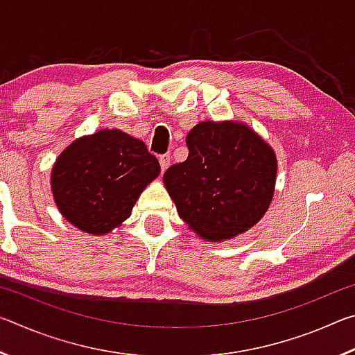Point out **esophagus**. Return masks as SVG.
Masks as SVG:
<instances>
[{
  "label": "esophagus",
  "mask_w": 355,
  "mask_h": 355,
  "mask_svg": "<svg viewBox=\"0 0 355 355\" xmlns=\"http://www.w3.org/2000/svg\"><path fill=\"white\" fill-rule=\"evenodd\" d=\"M159 164H161V171H166L167 167L171 166V155L169 153L161 155L159 156Z\"/></svg>",
  "instance_id": "34e87169"
}]
</instances>
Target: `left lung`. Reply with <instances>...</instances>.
<instances>
[{
    "label": "left lung",
    "instance_id": "8db88e82",
    "mask_svg": "<svg viewBox=\"0 0 355 355\" xmlns=\"http://www.w3.org/2000/svg\"><path fill=\"white\" fill-rule=\"evenodd\" d=\"M188 159L163 175L178 216L197 236L220 243L250 230L271 205L277 156L249 125L203 120L186 136Z\"/></svg>",
    "mask_w": 355,
    "mask_h": 355
}]
</instances>
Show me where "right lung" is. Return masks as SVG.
<instances>
[{
	"instance_id": "right-lung-1",
	"label": "right lung",
	"mask_w": 355,
	"mask_h": 355,
	"mask_svg": "<svg viewBox=\"0 0 355 355\" xmlns=\"http://www.w3.org/2000/svg\"><path fill=\"white\" fill-rule=\"evenodd\" d=\"M159 172L158 159L142 141L105 128L78 137L58 156L50 178L53 199L71 225L101 236L130 218Z\"/></svg>"
}]
</instances>
